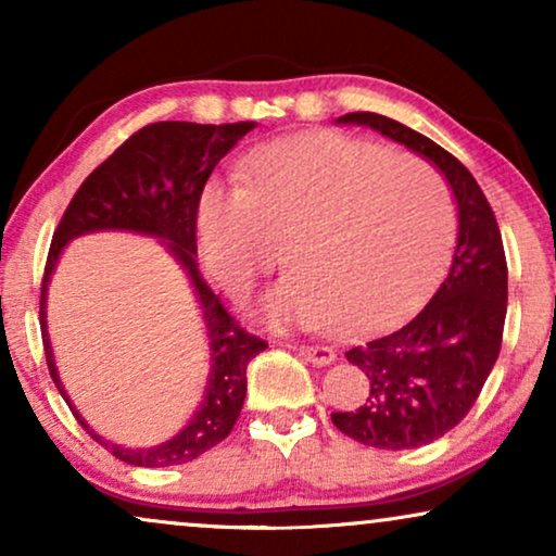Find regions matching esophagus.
<instances>
[{
	"label": "esophagus",
	"mask_w": 556,
	"mask_h": 556,
	"mask_svg": "<svg viewBox=\"0 0 556 556\" xmlns=\"http://www.w3.org/2000/svg\"><path fill=\"white\" fill-rule=\"evenodd\" d=\"M295 352H299L303 359L311 362V364H318V367H326V364H331L333 359H337V354H333L331 346H293Z\"/></svg>",
	"instance_id": "obj_1"
}]
</instances>
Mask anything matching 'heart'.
<instances>
[{"label":"heart","mask_w":556,"mask_h":556,"mask_svg":"<svg viewBox=\"0 0 556 556\" xmlns=\"http://www.w3.org/2000/svg\"><path fill=\"white\" fill-rule=\"evenodd\" d=\"M245 181L212 179L197 210L204 265L230 295L283 263L273 324L364 333L407 314L435 283L455 230L445 181L417 159L341 134L273 141Z\"/></svg>","instance_id":"1"}]
</instances>
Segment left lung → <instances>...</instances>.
<instances>
[{
    "instance_id": "1",
    "label": "left lung",
    "mask_w": 556,
    "mask_h": 556,
    "mask_svg": "<svg viewBox=\"0 0 556 556\" xmlns=\"http://www.w3.org/2000/svg\"><path fill=\"white\" fill-rule=\"evenodd\" d=\"M339 124L369 126L430 159L458 202V240L443 283L407 324L349 349L346 359L369 379V397L354 413H331L356 443L407 451L453 430L498 359L508 299L504 240L483 189L451 151L379 113H346Z\"/></svg>"
}]
</instances>
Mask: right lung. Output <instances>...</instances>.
<instances>
[{
  "mask_svg": "<svg viewBox=\"0 0 556 556\" xmlns=\"http://www.w3.org/2000/svg\"><path fill=\"white\" fill-rule=\"evenodd\" d=\"M253 128V121L223 126L159 121V124L139 128L101 166H96L88 174V179L83 181L71 204H67L55 235H52L40 291V326L50 377L71 409L70 401L59 384L54 363L51 362L47 325L43 324L47 280L67 241L78 233L96 229H131L154 233L170 242V249L188 268L201 295L203 317L211 339L213 377L203 407L177 439L147 452L105 444L73 410L96 443H101L111 455H116L124 463H131V466H181V463L200 458L210 447L223 443L240 417L242 400H245L248 392V364L268 346L261 337L248 333L240 321H235V316L223 306L219 295L212 293L210 286L204 283L194 263L197 210H200L202 189L207 185L210 174L215 172L219 159Z\"/></svg>",
  "mask_w": 556,
  "mask_h": 556,
  "instance_id": "right-lung-1",
  "label": "right lung"
}]
</instances>
